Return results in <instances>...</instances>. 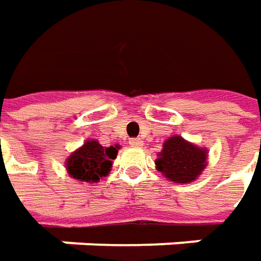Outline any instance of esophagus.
Masks as SVG:
<instances>
[{
	"label": "esophagus",
	"mask_w": 261,
	"mask_h": 261,
	"mask_svg": "<svg viewBox=\"0 0 261 261\" xmlns=\"http://www.w3.org/2000/svg\"><path fill=\"white\" fill-rule=\"evenodd\" d=\"M129 145L130 146H141L142 145V141H141V139H139V138H132V139H130V141H129Z\"/></svg>",
	"instance_id": "obj_1"
}]
</instances>
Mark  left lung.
Masks as SVG:
<instances>
[{
    "label": "left lung",
    "instance_id": "8db88e82",
    "mask_svg": "<svg viewBox=\"0 0 261 261\" xmlns=\"http://www.w3.org/2000/svg\"><path fill=\"white\" fill-rule=\"evenodd\" d=\"M207 166V149L174 135L156 154V170L173 183L189 185L197 180Z\"/></svg>",
    "mask_w": 261,
    "mask_h": 261
}]
</instances>
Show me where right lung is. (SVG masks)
Returning a JSON list of instances; mask_svg holds the SVG:
<instances>
[{"label":"right lung","instance_id":"add662e5","mask_svg":"<svg viewBox=\"0 0 261 261\" xmlns=\"http://www.w3.org/2000/svg\"><path fill=\"white\" fill-rule=\"evenodd\" d=\"M119 148V145L106 148L98 144V141L88 139L84 145L68 155L65 161L66 171L76 181L97 183L101 177L109 175Z\"/></svg>","mask_w":261,"mask_h":261}]
</instances>
